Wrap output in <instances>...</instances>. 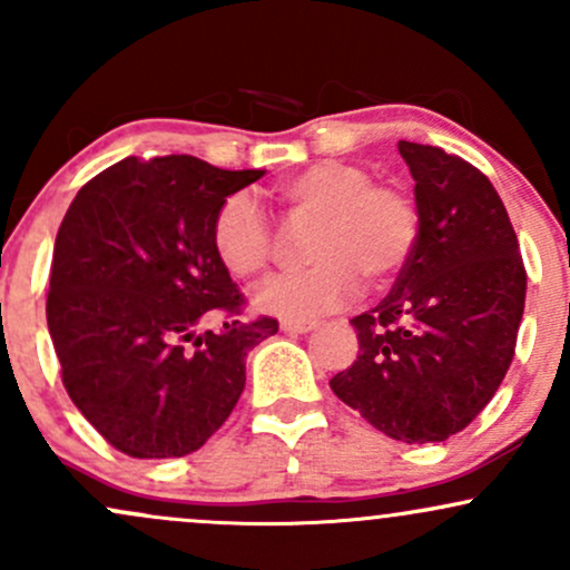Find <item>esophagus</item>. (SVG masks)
Wrapping results in <instances>:
<instances>
[{
	"label": "esophagus",
	"mask_w": 570,
	"mask_h": 570,
	"mask_svg": "<svg viewBox=\"0 0 570 570\" xmlns=\"http://www.w3.org/2000/svg\"><path fill=\"white\" fill-rule=\"evenodd\" d=\"M318 322H313V318H286V322H281V330L294 332V335H305V332H313Z\"/></svg>",
	"instance_id": "1"
}]
</instances>
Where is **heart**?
I'll list each match as a JSON object with an SVG mask.
<instances>
[{"mask_svg":"<svg viewBox=\"0 0 570 570\" xmlns=\"http://www.w3.org/2000/svg\"><path fill=\"white\" fill-rule=\"evenodd\" d=\"M271 195L294 219L316 222L305 244V271L271 278L254 294L263 311L311 318L356 297L358 278L381 289L402 276L421 240V206L396 181H375L362 163L322 160L286 176ZM212 246L235 278L267 273L276 238L263 208L248 195L222 200L212 222Z\"/></svg>","mask_w":570,"mask_h":570,"instance_id":"1","label":"heart"}]
</instances>
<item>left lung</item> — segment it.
I'll use <instances>...</instances> for the list:
<instances>
[{"instance_id": "1", "label": "left lung", "mask_w": 570, "mask_h": 570, "mask_svg": "<svg viewBox=\"0 0 570 570\" xmlns=\"http://www.w3.org/2000/svg\"><path fill=\"white\" fill-rule=\"evenodd\" d=\"M421 240L372 311L351 318L358 356L330 385L391 440L444 442L485 410L514 358L525 265L490 179L442 147L399 141Z\"/></svg>"}]
</instances>
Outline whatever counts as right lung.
Returning <instances> with one entry per match:
<instances>
[{
    "instance_id": "1",
    "label": "right lung",
    "mask_w": 570,
    "mask_h": 570,
    "mask_svg": "<svg viewBox=\"0 0 570 570\" xmlns=\"http://www.w3.org/2000/svg\"><path fill=\"white\" fill-rule=\"evenodd\" d=\"M265 171L193 155L126 158L71 200L50 265L48 330L71 402L115 450L181 458L227 421L246 353L278 322H244L246 297L212 246L222 200ZM217 312V333L194 335Z\"/></svg>"
}]
</instances>
